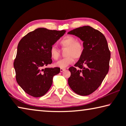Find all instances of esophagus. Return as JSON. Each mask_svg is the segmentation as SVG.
Here are the masks:
<instances>
[{
  "label": "esophagus",
  "instance_id": "esophagus-1",
  "mask_svg": "<svg viewBox=\"0 0 126 126\" xmlns=\"http://www.w3.org/2000/svg\"><path fill=\"white\" fill-rule=\"evenodd\" d=\"M65 69H65V68H61V72H63V71H64Z\"/></svg>",
  "mask_w": 126,
  "mask_h": 126
}]
</instances>
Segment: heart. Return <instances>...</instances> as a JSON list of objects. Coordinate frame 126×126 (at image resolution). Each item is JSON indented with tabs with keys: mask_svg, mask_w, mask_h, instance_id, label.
<instances>
[{
	"mask_svg": "<svg viewBox=\"0 0 126 126\" xmlns=\"http://www.w3.org/2000/svg\"><path fill=\"white\" fill-rule=\"evenodd\" d=\"M60 44L63 48H67L65 58L60 59L55 65L62 68H66L74 62V58H80L84 50L82 43L72 36H66L60 41ZM50 55L52 58L57 60L59 55V50L55 46H52L49 49Z\"/></svg>",
	"mask_w": 126,
	"mask_h": 126,
	"instance_id": "heart-1",
	"label": "heart"
}]
</instances>
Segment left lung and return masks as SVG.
Returning a JSON list of instances; mask_svg holds the SVG:
<instances>
[{
	"instance_id": "8db88e82",
	"label": "left lung",
	"mask_w": 126,
	"mask_h": 126,
	"mask_svg": "<svg viewBox=\"0 0 126 126\" xmlns=\"http://www.w3.org/2000/svg\"><path fill=\"white\" fill-rule=\"evenodd\" d=\"M68 34L80 38L84 47L75 67L69 68L68 84L76 93L88 95L98 88L108 72L110 53L107 42L103 34L90 26L77 28Z\"/></svg>"
}]
</instances>
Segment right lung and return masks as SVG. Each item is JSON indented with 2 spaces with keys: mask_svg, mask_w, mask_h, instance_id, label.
<instances>
[{
  "mask_svg": "<svg viewBox=\"0 0 126 126\" xmlns=\"http://www.w3.org/2000/svg\"><path fill=\"white\" fill-rule=\"evenodd\" d=\"M65 33L64 30L39 28L28 33L19 42L14 62L16 80L30 95H44L52 86L53 77L60 72L58 67H43L52 63L50 48Z\"/></svg>",
  "mask_w": 126,
  "mask_h": 126,
  "instance_id": "1",
  "label": "right lung"
}]
</instances>
